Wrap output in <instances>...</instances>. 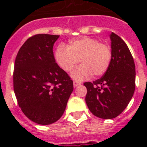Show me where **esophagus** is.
Instances as JSON below:
<instances>
[{"label": "esophagus", "instance_id": "obj_1", "mask_svg": "<svg viewBox=\"0 0 147 147\" xmlns=\"http://www.w3.org/2000/svg\"><path fill=\"white\" fill-rule=\"evenodd\" d=\"M81 85V82H79V81H74V87H78L80 86Z\"/></svg>", "mask_w": 147, "mask_h": 147}]
</instances>
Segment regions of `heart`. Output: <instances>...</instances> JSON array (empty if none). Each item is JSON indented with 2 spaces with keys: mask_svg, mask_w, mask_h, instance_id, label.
I'll return each mask as SVG.
<instances>
[{
  "mask_svg": "<svg viewBox=\"0 0 147 147\" xmlns=\"http://www.w3.org/2000/svg\"><path fill=\"white\" fill-rule=\"evenodd\" d=\"M110 45L99 42L97 39L84 37L71 40L67 47L59 45L54 57L58 65L65 72H70L80 62L82 65L72 73L73 78L85 80L91 74L95 77L104 75L112 59Z\"/></svg>",
  "mask_w": 147,
  "mask_h": 147,
  "instance_id": "heart-1",
  "label": "heart"
}]
</instances>
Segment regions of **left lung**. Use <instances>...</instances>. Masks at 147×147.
Returning a JSON list of instances; mask_svg holds the SVG:
<instances>
[{
	"label": "left lung",
	"mask_w": 147,
	"mask_h": 147,
	"mask_svg": "<svg viewBox=\"0 0 147 147\" xmlns=\"http://www.w3.org/2000/svg\"><path fill=\"white\" fill-rule=\"evenodd\" d=\"M112 59L107 72L93 82H85V102L100 119L117 117L130 102L136 88V66L129 48L119 36L110 34Z\"/></svg>",
	"instance_id": "1"
}]
</instances>
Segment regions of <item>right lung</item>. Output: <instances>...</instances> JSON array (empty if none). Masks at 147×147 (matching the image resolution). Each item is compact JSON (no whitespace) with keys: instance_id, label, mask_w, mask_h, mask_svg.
<instances>
[{"instance_id":"1","label":"right lung","mask_w":147,"mask_h":147,"mask_svg":"<svg viewBox=\"0 0 147 147\" xmlns=\"http://www.w3.org/2000/svg\"><path fill=\"white\" fill-rule=\"evenodd\" d=\"M59 35L29 37L15 58L13 86L18 105L32 121L48 125L64 113L73 81L56 62L53 46Z\"/></svg>"}]
</instances>
